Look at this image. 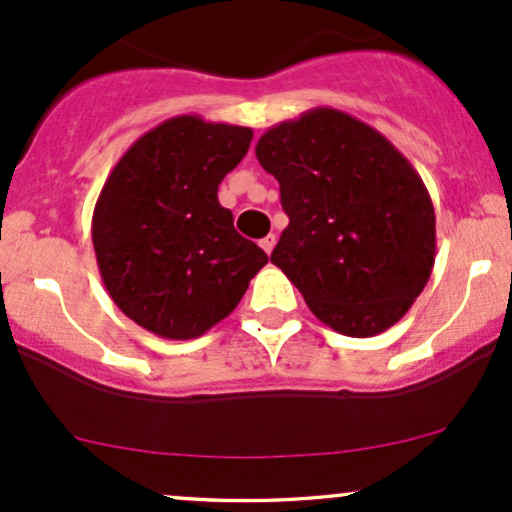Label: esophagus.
<instances>
[{
    "label": "esophagus",
    "instance_id": "obj_1",
    "mask_svg": "<svg viewBox=\"0 0 512 512\" xmlns=\"http://www.w3.org/2000/svg\"><path fill=\"white\" fill-rule=\"evenodd\" d=\"M260 245H262V250L267 252V255H272V250H274V245H276V236H274V233H269V236H264V238L260 240Z\"/></svg>",
    "mask_w": 512,
    "mask_h": 512
}]
</instances>
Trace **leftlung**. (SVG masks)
I'll list each match as a JSON object with an SVG mask.
<instances>
[{
  "label": "left lung",
  "mask_w": 512,
  "mask_h": 512,
  "mask_svg": "<svg viewBox=\"0 0 512 512\" xmlns=\"http://www.w3.org/2000/svg\"><path fill=\"white\" fill-rule=\"evenodd\" d=\"M255 156L289 216L272 264L317 320L346 337L402 320L436 262V211L402 151L342 110L313 108L269 127Z\"/></svg>",
  "instance_id": "obj_1"
}]
</instances>
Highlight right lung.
<instances>
[{"instance_id": "1", "label": "right lung", "mask_w": 512, "mask_h": 512, "mask_svg": "<svg viewBox=\"0 0 512 512\" xmlns=\"http://www.w3.org/2000/svg\"><path fill=\"white\" fill-rule=\"evenodd\" d=\"M250 142V127L170 117L105 180L91 221L101 279L117 308L156 337H202L267 264L216 197Z\"/></svg>"}]
</instances>
